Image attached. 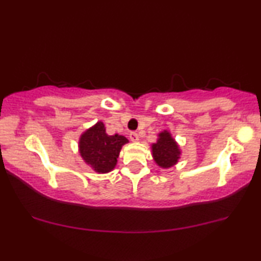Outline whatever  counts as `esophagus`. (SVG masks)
<instances>
[{
	"label": "esophagus",
	"instance_id": "34e87169",
	"mask_svg": "<svg viewBox=\"0 0 261 261\" xmlns=\"http://www.w3.org/2000/svg\"><path fill=\"white\" fill-rule=\"evenodd\" d=\"M129 139H130V141L138 142L139 141V134L135 133V132H132V133L129 134Z\"/></svg>",
	"mask_w": 261,
	"mask_h": 261
}]
</instances>
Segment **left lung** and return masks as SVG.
I'll list each match as a JSON object with an SVG mask.
<instances>
[{
  "label": "left lung",
  "instance_id": "1",
  "mask_svg": "<svg viewBox=\"0 0 261 261\" xmlns=\"http://www.w3.org/2000/svg\"><path fill=\"white\" fill-rule=\"evenodd\" d=\"M152 156L154 163L164 170L171 169L179 162L181 149L172 134L167 129L158 133V139L151 145Z\"/></svg>",
  "mask_w": 261,
  "mask_h": 261
}]
</instances>
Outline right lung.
I'll use <instances>...</instances> for the list:
<instances>
[{
    "label": "right lung",
    "mask_w": 261,
    "mask_h": 261,
    "mask_svg": "<svg viewBox=\"0 0 261 261\" xmlns=\"http://www.w3.org/2000/svg\"><path fill=\"white\" fill-rule=\"evenodd\" d=\"M128 142V139L123 135L107 134L105 123L97 121L81 134L78 152L92 171L103 174L115 169L121 148Z\"/></svg>",
    "instance_id": "1"
}]
</instances>
